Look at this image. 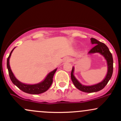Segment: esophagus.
Wrapping results in <instances>:
<instances>
[{"label": "esophagus", "instance_id": "34e87169", "mask_svg": "<svg viewBox=\"0 0 121 121\" xmlns=\"http://www.w3.org/2000/svg\"><path fill=\"white\" fill-rule=\"evenodd\" d=\"M66 60L67 61H68V62H71V61L72 60V59H71L70 57H66Z\"/></svg>", "mask_w": 121, "mask_h": 121}]
</instances>
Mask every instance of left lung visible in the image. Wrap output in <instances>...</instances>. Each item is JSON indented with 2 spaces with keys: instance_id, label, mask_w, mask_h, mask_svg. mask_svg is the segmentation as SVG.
<instances>
[{
  "instance_id": "left-lung-1",
  "label": "left lung",
  "mask_w": 121,
  "mask_h": 121,
  "mask_svg": "<svg viewBox=\"0 0 121 121\" xmlns=\"http://www.w3.org/2000/svg\"><path fill=\"white\" fill-rule=\"evenodd\" d=\"M91 43L95 45L91 50L88 52V54H95V53H99L101 55L103 56L105 59H106V60H107L108 70L106 77L102 82L97 84H95V85H91V86H85V85H82L74 76L73 73L74 68L73 67L72 70H71V78L73 83L78 89L80 90L81 91L87 92V93L98 92L99 91L102 90V89H103L105 86L107 84L109 80L111 79L113 72L112 56L111 53L110 52L108 48L107 47V45L102 42H100L98 40L94 38H91Z\"/></svg>"
}]
</instances>
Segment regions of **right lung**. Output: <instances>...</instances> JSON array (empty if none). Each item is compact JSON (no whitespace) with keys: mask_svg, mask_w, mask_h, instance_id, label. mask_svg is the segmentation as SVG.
I'll return each mask as SVG.
<instances>
[{"mask_svg":"<svg viewBox=\"0 0 121 121\" xmlns=\"http://www.w3.org/2000/svg\"><path fill=\"white\" fill-rule=\"evenodd\" d=\"M14 49L11 51L10 55H9V56L7 58V69H8L9 76H10V78L12 82L13 83L14 85H16L19 89H21V90L23 92H25V93H29V94H40V93H42L43 92L47 91L50 88L52 83L53 77H54V74H55L56 71L57 69H55V70L50 72L47 76L46 78L44 80V81L39 83V84L29 85V84H24V83H22L21 82L18 81L15 77L14 74L13 73L12 71H11L10 66V63H9L10 58L11 56V53L13 51Z\"/></svg>","mask_w":121,"mask_h":121,"instance_id":"add662e5","label":"right lung"}]
</instances>
